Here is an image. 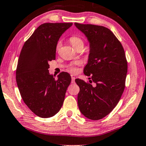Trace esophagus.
<instances>
[{"instance_id": "34e87169", "label": "esophagus", "mask_w": 146, "mask_h": 146, "mask_svg": "<svg viewBox=\"0 0 146 146\" xmlns=\"http://www.w3.org/2000/svg\"><path fill=\"white\" fill-rule=\"evenodd\" d=\"M72 83H75V78L74 77H72Z\"/></svg>"}]
</instances>
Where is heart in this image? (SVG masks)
I'll list each match as a JSON object with an SVG mask.
<instances>
[{
    "mask_svg": "<svg viewBox=\"0 0 146 146\" xmlns=\"http://www.w3.org/2000/svg\"><path fill=\"white\" fill-rule=\"evenodd\" d=\"M69 41H70V42L71 45H72V46L76 49V50H78V49H82L83 47H84V39L82 38V37H80V36L76 35H72L71 37L69 38ZM61 45H62L61 41H58V43H57L56 46V49L57 51H58L60 48ZM80 62H76L74 65L70 66V67L68 68V70L72 73L76 72V70H77L76 66L80 65Z\"/></svg>",
    "mask_w": 146,
    "mask_h": 146,
    "instance_id": "obj_1",
    "label": "heart"
}]
</instances>
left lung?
Returning a JSON list of instances; mask_svg holds the SVG:
<instances>
[{
  "instance_id": "obj_1",
  "label": "left lung",
  "mask_w": 146,
  "mask_h": 146,
  "mask_svg": "<svg viewBox=\"0 0 146 146\" xmlns=\"http://www.w3.org/2000/svg\"><path fill=\"white\" fill-rule=\"evenodd\" d=\"M75 25L88 37L90 47L84 74L90 76L91 80L89 82L75 80L80 88L78 105L87 118L99 120L113 110L124 91L127 72L125 54L121 43L108 28L78 23Z\"/></svg>"
}]
</instances>
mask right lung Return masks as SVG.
Here are the masks:
<instances>
[{
  "label": "right lung",
  "mask_w": 146,
  "mask_h": 146,
  "mask_svg": "<svg viewBox=\"0 0 146 146\" xmlns=\"http://www.w3.org/2000/svg\"><path fill=\"white\" fill-rule=\"evenodd\" d=\"M72 23L41 24L25 41L20 53L16 80L25 105L42 118L54 116L61 109L71 82L68 73L57 79L49 74L48 62L56 59V46L60 36Z\"/></svg>",
  "instance_id": "right-lung-1"
}]
</instances>
